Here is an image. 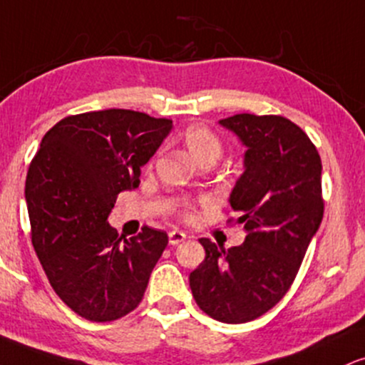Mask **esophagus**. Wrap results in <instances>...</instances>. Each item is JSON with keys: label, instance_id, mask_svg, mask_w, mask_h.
<instances>
[{"label": "esophagus", "instance_id": "obj_1", "mask_svg": "<svg viewBox=\"0 0 365 365\" xmlns=\"http://www.w3.org/2000/svg\"><path fill=\"white\" fill-rule=\"evenodd\" d=\"M187 238V235L183 231H178V230H173L168 232V240H170V245H178L182 243L183 240Z\"/></svg>", "mask_w": 365, "mask_h": 365}]
</instances>
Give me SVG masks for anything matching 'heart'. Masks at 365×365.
I'll use <instances>...</instances> for the list:
<instances>
[{"label": "heart", "instance_id": "obj_1", "mask_svg": "<svg viewBox=\"0 0 365 365\" xmlns=\"http://www.w3.org/2000/svg\"><path fill=\"white\" fill-rule=\"evenodd\" d=\"M183 146L197 163L204 160H217L222 153V144L217 135L210 133L207 127L194 125L183 134ZM182 217L185 221H192L195 217V210L192 204L182 205Z\"/></svg>", "mask_w": 365, "mask_h": 365}]
</instances>
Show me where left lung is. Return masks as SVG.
<instances>
[{"label":"left lung","mask_w":365,"mask_h":365,"mask_svg":"<svg viewBox=\"0 0 365 365\" xmlns=\"http://www.w3.org/2000/svg\"><path fill=\"white\" fill-rule=\"evenodd\" d=\"M219 124L247 146L245 171L230 195L247 238L227 250L200 238L205 258L188 280L205 314L236 324L274 308L296 279L323 219L322 158L285 117L238 113Z\"/></svg>","instance_id":"8db88e82"}]
</instances>
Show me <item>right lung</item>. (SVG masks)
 <instances>
[{
  "mask_svg": "<svg viewBox=\"0 0 365 365\" xmlns=\"http://www.w3.org/2000/svg\"><path fill=\"white\" fill-rule=\"evenodd\" d=\"M171 127L124 108L69 115L47 130L30 163L32 245L52 289L81 318L113 322L143 301L168 235L144 226L122 240L107 219Z\"/></svg>",
  "mask_w": 365,
  "mask_h": 365,
  "instance_id": "add662e5",
  "label": "right lung"
}]
</instances>
